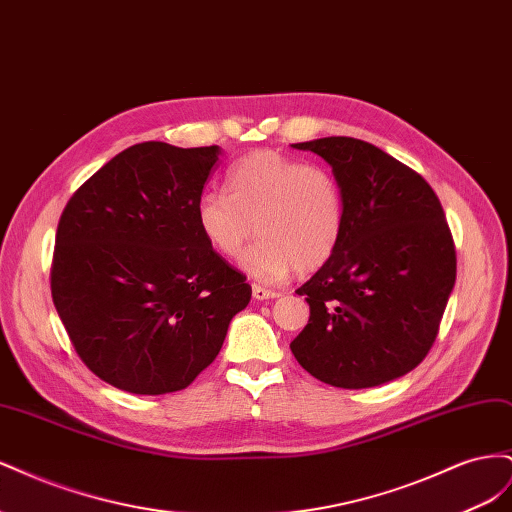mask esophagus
Returning a JSON list of instances; mask_svg holds the SVG:
<instances>
[{
	"label": "esophagus",
	"instance_id": "34e87169",
	"mask_svg": "<svg viewBox=\"0 0 512 512\" xmlns=\"http://www.w3.org/2000/svg\"><path fill=\"white\" fill-rule=\"evenodd\" d=\"M252 294H254V299H258V301H267V299H275V297H280V292L269 290V288L260 286V284H254V286H252Z\"/></svg>",
	"mask_w": 512,
	"mask_h": 512
}]
</instances>
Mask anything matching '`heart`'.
Returning <instances> with one entry per match:
<instances>
[{"mask_svg":"<svg viewBox=\"0 0 512 512\" xmlns=\"http://www.w3.org/2000/svg\"><path fill=\"white\" fill-rule=\"evenodd\" d=\"M226 183L228 194L207 190L198 198L200 235L218 254L237 258L256 230L258 241L241 260L256 280L280 282L292 269L314 273L339 250L346 200L327 166L258 149L228 170Z\"/></svg>","mask_w":512,"mask_h":512,"instance_id":"heart-1","label":"heart"}]
</instances>
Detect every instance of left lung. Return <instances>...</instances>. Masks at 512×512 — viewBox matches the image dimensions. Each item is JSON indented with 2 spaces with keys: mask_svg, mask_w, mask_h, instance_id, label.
<instances>
[{
  "mask_svg": "<svg viewBox=\"0 0 512 512\" xmlns=\"http://www.w3.org/2000/svg\"><path fill=\"white\" fill-rule=\"evenodd\" d=\"M333 166L346 200L335 256L297 294L309 303L290 350L324 384L369 389L408 374L436 342L457 254L431 185L350 136L292 145Z\"/></svg>",
  "mask_w": 512,
  "mask_h": 512,
  "instance_id": "8db88e82",
  "label": "left lung"
}]
</instances>
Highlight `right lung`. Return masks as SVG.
Masks as SVG:
<instances>
[{
    "label": "right lung",
    "mask_w": 512,
    "mask_h": 512,
    "mask_svg": "<svg viewBox=\"0 0 512 512\" xmlns=\"http://www.w3.org/2000/svg\"><path fill=\"white\" fill-rule=\"evenodd\" d=\"M220 147H128L61 213L51 294L94 374L134 395L185 389L250 303L245 275L200 235L196 205Z\"/></svg>",
    "instance_id": "obj_1"
}]
</instances>
